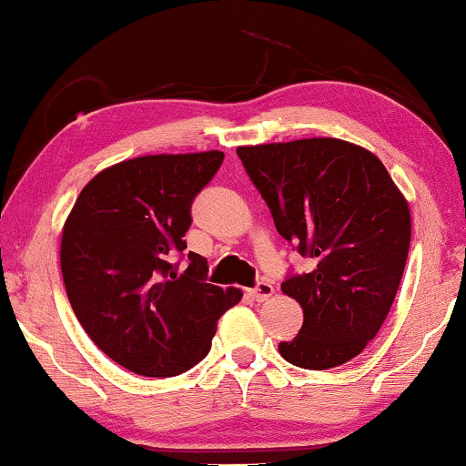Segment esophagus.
<instances>
[{
	"label": "esophagus",
	"instance_id": "34e87169",
	"mask_svg": "<svg viewBox=\"0 0 466 466\" xmlns=\"http://www.w3.org/2000/svg\"><path fill=\"white\" fill-rule=\"evenodd\" d=\"M249 294H251L253 301L262 303V301H268V299L273 297V294H275V288L270 286L268 281H260V284H258L256 288H253V290H249Z\"/></svg>",
	"mask_w": 466,
	"mask_h": 466
}]
</instances>
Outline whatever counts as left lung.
I'll return each instance as SVG.
<instances>
[{
    "instance_id": "obj_1",
    "label": "left lung",
    "mask_w": 466,
    "mask_h": 466,
    "mask_svg": "<svg viewBox=\"0 0 466 466\" xmlns=\"http://www.w3.org/2000/svg\"><path fill=\"white\" fill-rule=\"evenodd\" d=\"M277 232L316 260L281 292L303 308L279 355L329 370L357 357L390 314L410 245L409 202L374 152L335 137L238 146Z\"/></svg>"
}]
</instances>
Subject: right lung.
Segmentation results:
<instances>
[{
    "label": "right lung",
    "instance_id": "1",
    "mask_svg": "<svg viewBox=\"0 0 466 466\" xmlns=\"http://www.w3.org/2000/svg\"><path fill=\"white\" fill-rule=\"evenodd\" d=\"M223 152L146 155L109 165L81 189L62 228L60 267L76 320L109 359L165 379L208 355L217 320L238 288L204 284L206 258L187 249L191 202Z\"/></svg>",
    "mask_w": 466,
    "mask_h": 466
}]
</instances>
